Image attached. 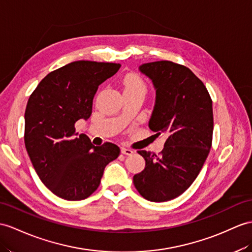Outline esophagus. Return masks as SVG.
Wrapping results in <instances>:
<instances>
[{
    "instance_id": "esophagus-1",
    "label": "esophagus",
    "mask_w": 252,
    "mask_h": 252,
    "mask_svg": "<svg viewBox=\"0 0 252 252\" xmlns=\"http://www.w3.org/2000/svg\"><path fill=\"white\" fill-rule=\"evenodd\" d=\"M121 152L123 153L124 155H132L133 154V151L130 150V149H126V147H122L121 149Z\"/></svg>"
}]
</instances>
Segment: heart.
<instances>
[{
  "mask_svg": "<svg viewBox=\"0 0 252 252\" xmlns=\"http://www.w3.org/2000/svg\"><path fill=\"white\" fill-rule=\"evenodd\" d=\"M124 88L125 90L138 89V90L145 91V85L142 82V80L136 76H127L124 79Z\"/></svg>",
  "mask_w": 252,
  "mask_h": 252,
  "instance_id": "b5f03b06",
  "label": "heart"
}]
</instances>
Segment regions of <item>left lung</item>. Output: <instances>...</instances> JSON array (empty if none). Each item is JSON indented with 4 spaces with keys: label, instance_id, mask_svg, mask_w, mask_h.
Listing matches in <instances>:
<instances>
[{
    "label": "left lung",
    "instance_id": "1",
    "mask_svg": "<svg viewBox=\"0 0 252 252\" xmlns=\"http://www.w3.org/2000/svg\"><path fill=\"white\" fill-rule=\"evenodd\" d=\"M139 70L156 92L150 129L167 140L160 156L138 151L145 168L133 184L146 200L164 202L186 191L203 167L212 146L213 102L203 82L185 66L157 61Z\"/></svg>",
    "mask_w": 252,
    "mask_h": 252
}]
</instances>
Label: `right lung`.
I'll return each mask as SVG.
<instances>
[{
	"label": "right lung",
	"instance_id": "add662e5",
	"mask_svg": "<svg viewBox=\"0 0 252 252\" xmlns=\"http://www.w3.org/2000/svg\"><path fill=\"white\" fill-rule=\"evenodd\" d=\"M115 63L76 61L51 71L30 96L24 113V143L36 173L55 195L84 200L100 184L118 145L92 144L75 124L88 121L98 87L120 69Z\"/></svg>",
	"mask_w": 252,
	"mask_h": 252
}]
</instances>
